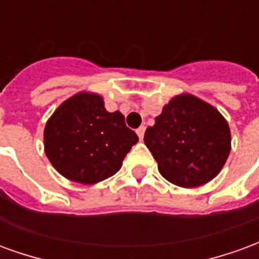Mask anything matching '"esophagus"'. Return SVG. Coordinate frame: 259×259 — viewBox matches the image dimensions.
Returning a JSON list of instances; mask_svg holds the SVG:
<instances>
[{"instance_id":"esophagus-1","label":"esophagus","mask_w":259,"mask_h":259,"mask_svg":"<svg viewBox=\"0 0 259 259\" xmlns=\"http://www.w3.org/2000/svg\"><path fill=\"white\" fill-rule=\"evenodd\" d=\"M137 132V136H139V139L143 140V137H144V133H146V126H140L139 129L136 130Z\"/></svg>"}]
</instances>
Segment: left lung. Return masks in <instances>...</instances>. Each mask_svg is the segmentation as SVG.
<instances>
[{
	"instance_id": "1",
	"label": "left lung",
	"mask_w": 259,
	"mask_h": 259,
	"mask_svg": "<svg viewBox=\"0 0 259 259\" xmlns=\"http://www.w3.org/2000/svg\"><path fill=\"white\" fill-rule=\"evenodd\" d=\"M144 143L165 179L185 189L211 182L230 154V129L222 113L193 94L174 97L147 127Z\"/></svg>"
}]
</instances>
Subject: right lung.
Returning <instances> with one entry per match:
<instances>
[{"instance_id": "1", "label": "right lung", "mask_w": 259, "mask_h": 259, "mask_svg": "<svg viewBox=\"0 0 259 259\" xmlns=\"http://www.w3.org/2000/svg\"><path fill=\"white\" fill-rule=\"evenodd\" d=\"M139 141L119 111L108 112L97 93L81 91L59 105L44 129V151L66 179L96 185L118 172Z\"/></svg>"}]
</instances>
